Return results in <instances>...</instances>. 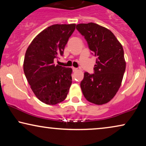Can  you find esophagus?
Instances as JSON below:
<instances>
[{"label": "esophagus", "mask_w": 146, "mask_h": 146, "mask_svg": "<svg viewBox=\"0 0 146 146\" xmlns=\"http://www.w3.org/2000/svg\"><path fill=\"white\" fill-rule=\"evenodd\" d=\"M73 71H78V70H79V69H78L77 68H75V67H73Z\"/></svg>", "instance_id": "1"}]
</instances>
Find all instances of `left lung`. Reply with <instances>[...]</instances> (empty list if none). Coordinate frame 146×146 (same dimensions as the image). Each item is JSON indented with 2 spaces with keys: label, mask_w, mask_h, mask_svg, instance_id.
<instances>
[{
  "label": "left lung",
  "mask_w": 146,
  "mask_h": 146,
  "mask_svg": "<svg viewBox=\"0 0 146 146\" xmlns=\"http://www.w3.org/2000/svg\"><path fill=\"white\" fill-rule=\"evenodd\" d=\"M76 28L98 57L94 73L84 74L80 82L82 94L96 105L108 103L119 90L125 71L123 46L110 30L96 23H80Z\"/></svg>",
  "instance_id": "left-lung-1"
}]
</instances>
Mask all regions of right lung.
<instances>
[{"mask_svg":"<svg viewBox=\"0 0 146 146\" xmlns=\"http://www.w3.org/2000/svg\"><path fill=\"white\" fill-rule=\"evenodd\" d=\"M76 25H52L35 36L25 52L23 71L36 97L48 105L66 98L72 83V69L55 66L54 60L63 56Z\"/></svg>","mask_w":146,"mask_h":146,"instance_id":"right-lung-1","label":"right lung"}]
</instances>
